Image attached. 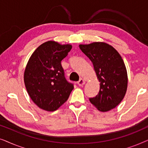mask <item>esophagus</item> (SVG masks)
I'll use <instances>...</instances> for the list:
<instances>
[{
	"label": "esophagus",
	"instance_id": "obj_1",
	"mask_svg": "<svg viewBox=\"0 0 148 148\" xmlns=\"http://www.w3.org/2000/svg\"><path fill=\"white\" fill-rule=\"evenodd\" d=\"M85 84H86V80L84 79H82V78L80 79L79 80V82H77V84L79 86H83Z\"/></svg>",
	"mask_w": 148,
	"mask_h": 148
}]
</instances>
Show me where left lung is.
<instances>
[{"instance_id": "obj_1", "label": "left lung", "mask_w": 148, "mask_h": 148, "mask_svg": "<svg viewBox=\"0 0 148 148\" xmlns=\"http://www.w3.org/2000/svg\"><path fill=\"white\" fill-rule=\"evenodd\" d=\"M80 49L92 62L100 84V91L92 104L101 112H107L120 104L127 89L128 77L122 57L105 42L80 44Z\"/></svg>"}]
</instances>
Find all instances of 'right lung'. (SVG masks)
Listing matches in <instances>:
<instances>
[{"instance_id": "right-lung-1", "label": "right lung", "mask_w": 148, "mask_h": 148, "mask_svg": "<svg viewBox=\"0 0 148 148\" xmlns=\"http://www.w3.org/2000/svg\"><path fill=\"white\" fill-rule=\"evenodd\" d=\"M71 48V44L48 41L38 46L28 60L24 72L26 90L35 104L44 110H57L73 90L61 65Z\"/></svg>"}]
</instances>
